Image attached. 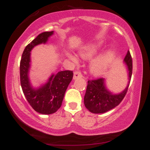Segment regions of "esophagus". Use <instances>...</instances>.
Wrapping results in <instances>:
<instances>
[{
  "mask_svg": "<svg viewBox=\"0 0 150 150\" xmlns=\"http://www.w3.org/2000/svg\"><path fill=\"white\" fill-rule=\"evenodd\" d=\"M82 74L81 73L80 71H75L74 72V75H73V79L75 80V79L78 78V77H82Z\"/></svg>",
  "mask_w": 150,
  "mask_h": 150,
  "instance_id": "obj_1",
  "label": "esophagus"
}]
</instances>
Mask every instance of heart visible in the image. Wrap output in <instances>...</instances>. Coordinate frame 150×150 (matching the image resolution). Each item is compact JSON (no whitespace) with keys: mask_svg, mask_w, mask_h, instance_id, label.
<instances>
[{"mask_svg":"<svg viewBox=\"0 0 150 150\" xmlns=\"http://www.w3.org/2000/svg\"><path fill=\"white\" fill-rule=\"evenodd\" d=\"M100 45L99 44H92L86 46L82 51V56L85 58L92 57L99 51ZM73 61H76L77 59L73 56H71ZM115 58V53L113 51H109L108 52L101 55L100 56L93 60L90 65V69L92 73L94 75H101L106 71L111 63H113Z\"/></svg>","mask_w":150,"mask_h":150,"instance_id":"heart-1","label":"heart"}]
</instances>
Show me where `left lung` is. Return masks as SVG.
I'll use <instances>...</instances> for the list:
<instances>
[{
	"instance_id": "left-lung-1",
	"label": "left lung",
	"mask_w": 150,
	"mask_h": 150,
	"mask_svg": "<svg viewBox=\"0 0 150 150\" xmlns=\"http://www.w3.org/2000/svg\"><path fill=\"white\" fill-rule=\"evenodd\" d=\"M124 62L128 70V84L124 90L114 94L108 90L105 86L104 78L88 80L84 97L85 107L93 113H103L118 106L125 97L128 91L132 76V61L130 51H128Z\"/></svg>"
}]
</instances>
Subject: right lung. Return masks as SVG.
Returning a JSON list of instances; mask_svg holds the SVG:
<instances>
[{
    "label": "right lung",
    "instance_id": "1",
    "mask_svg": "<svg viewBox=\"0 0 150 150\" xmlns=\"http://www.w3.org/2000/svg\"><path fill=\"white\" fill-rule=\"evenodd\" d=\"M53 34V31L42 32L26 46L20 65V84L24 95L31 106L42 114H51L61 107L65 91L73 77L71 70L60 71L56 75L53 74L45 85L39 88L34 89L31 86L28 77L30 51L35 46L45 44Z\"/></svg>",
    "mask_w": 150,
    "mask_h": 150
}]
</instances>
